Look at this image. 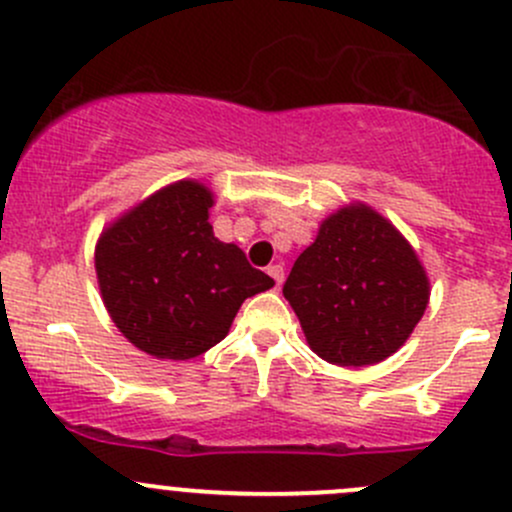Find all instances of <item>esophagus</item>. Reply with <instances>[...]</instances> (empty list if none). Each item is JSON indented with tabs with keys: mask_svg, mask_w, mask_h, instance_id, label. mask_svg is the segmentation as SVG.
Returning a JSON list of instances; mask_svg holds the SVG:
<instances>
[{
	"mask_svg": "<svg viewBox=\"0 0 512 512\" xmlns=\"http://www.w3.org/2000/svg\"><path fill=\"white\" fill-rule=\"evenodd\" d=\"M267 274L274 279V284H277V287L284 282V267L282 265H270L267 267Z\"/></svg>",
	"mask_w": 512,
	"mask_h": 512,
	"instance_id": "1",
	"label": "esophagus"
}]
</instances>
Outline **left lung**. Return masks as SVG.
<instances>
[{"label":"left lung","mask_w":512,"mask_h":512,"mask_svg":"<svg viewBox=\"0 0 512 512\" xmlns=\"http://www.w3.org/2000/svg\"><path fill=\"white\" fill-rule=\"evenodd\" d=\"M282 292L321 358L360 368L410 338L427 309L429 282L410 242L383 215L351 206L321 223Z\"/></svg>","instance_id":"left-lung-1"}]
</instances>
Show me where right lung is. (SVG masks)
<instances>
[{"mask_svg": "<svg viewBox=\"0 0 512 512\" xmlns=\"http://www.w3.org/2000/svg\"><path fill=\"white\" fill-rule=\"evenodd\" d=\"M213 196L179 181L102 233L95 270L115 326L139 351L188 360L228 336L247 297L274 284L208 223Z\"/></svg>", "mask_w": 512, "mask_h": 512, "instance_id": "right-lung-1", "label": "right lung"}]
</instances>
